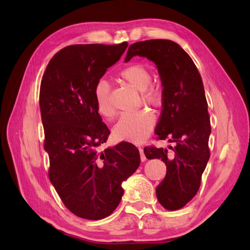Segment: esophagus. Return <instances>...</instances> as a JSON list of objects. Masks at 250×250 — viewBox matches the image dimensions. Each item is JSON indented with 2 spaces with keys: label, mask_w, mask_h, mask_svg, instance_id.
<instances>
[{
  "label": "esophagus",
  "mask_w": 250,
  "mask_h": 250,
  "mask_svg": "<svg viewBox=\"0 0 250 250\" xmlns=\"http://www.w3.org/2000/svg\"><path fill=\"white\" fill-rule=\"evenodd\" d=\"M139 150H140V155H141V160L142 161H146V156H145V153H144V149H143L142 147H140Z\"/></svg>",
  "instance_id": "obj_1"
}]
</instances>
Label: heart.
Segmentation results:
<instances>
[{
  "label": "heart",
  "mask_w": 250,
  "mask_h": 250,
  "mask_svg": "<svg viewBox=\"0 0 250 250\" xmlns=\"http://www.w3.org/2000/svg\"><path fill=\"white\" fill-rule=\"evenodd\" d=\"M119 76L126 83L140 90L141 99L145 104L152 107H161L164 102V94L161 87L150 84L151 73L142 64H131L125 67L119 73ZM111 90L109 83L101 79L95 83L93 98L97 109L104 118L110 119L116 115L115 106L111 102ZM156 125V118L150 111L141 109L133 113H125L120 117L115 125L113 133L115 139L140 144L144 142L151 133Z\"/></svg>",
  "instance_id": "b5f03b06"
}]
</instances>
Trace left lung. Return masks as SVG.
Masks as SVG:
<instances>
[{
	"label": "left lung",
	"instance_id": "left-lung-1",
	"mask_svg": "<svg viewBox=\"0 0 250 250\" xmlns=\"http://www.w3.org/2000/svg\"><path fill=\"white\" fill-rule=\"evenodd\" d=\"M134 56L155 62L163 87L164 102L156 126L158 140L174 147L144 148L147 159H161L167 175L156 189L160 204L168 210L182 208L198 192L209 159L210 120L204 86L190 56L169 40H149L132 44L125 61Z\"/></svg>",
	"mask_w": 250,
	"mask_h": 250
}]
</instances>
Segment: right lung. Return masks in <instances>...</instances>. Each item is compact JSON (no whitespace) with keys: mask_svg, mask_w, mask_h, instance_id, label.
I'll use <instances>...</instances> for the list:
<instances>
[{"mask_svg":"<svg viewBox=\"0 0 250 250\" xmlns=\"http://www.w3.org/2000/svg\"><path fill=\"white\" fill-rule=\"evenodd\" d=\"M128 43L72 45L51 58L42 78L40 108L48 176L67 209L81 218L109 216L124 194L122 182L140 167L128 142L101 151L110 131L102 122L93 89L120 59Z\"/></svg>","mask_w":250,"mask_h":250,"instance_id":"1","label":"right lung"}]
</instances>
